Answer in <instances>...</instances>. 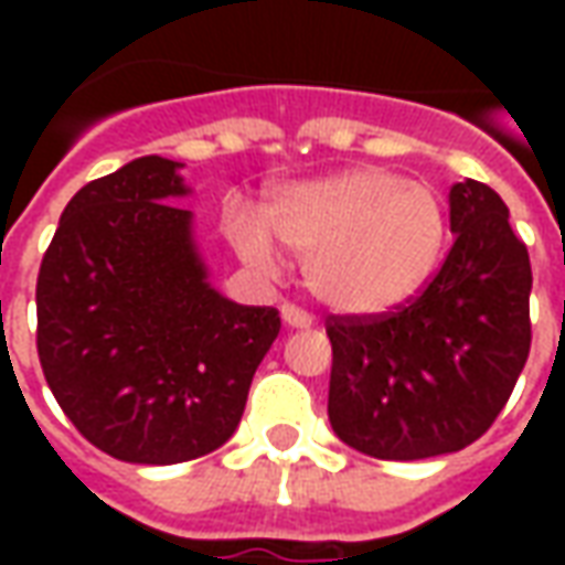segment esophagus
Wrapping results in <instances>:
<instances>
[{"mask_svg":"<svg viewBox=\"0 0 565 565\" xmlns=\"http://www.w3.org/2000/svg\"><path fill=\"white\" fill-rule=\"evenodd\" d=\"M281 318H284V323H287V327H296V330H308V327L315 323V318L308 315L306 308L290 306V302L281 308Z\"/></svg>","mask_w":565,"mask_h":565,"instance_id":"1","label":"esophagus"}]
</instances>
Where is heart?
<instances>
[{"instance_id":"1","label":"heart","mask_w":565,"mask_h":565,"mask_svg":"<svg viewBox=\"0 0 565 565\" xmlns=\"http://www.w3.org/2000/svg\"><path fill=\"white\" fill-rule=\"evenodd\" d=\"M306 263V284L323 306L372 315L399 306L436 269L448 235L436 190L387 169H348L287 186L266 223L230 209L226 235L247 266L275 271V243Z\"/></svg>"}]
</instances>
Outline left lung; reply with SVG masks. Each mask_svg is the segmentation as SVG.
<instances>
[{"instance_id":"8db88e82","label":"left lung","mask_w":565,"mask_h":565,"mask_svg":"<svg viewBox=\"0 0 565 565\" xmlns=\"http://www.w3.org/2000/svg\"><path fill=\"white\" fill-rule=\"evenodd\" d=\"M448 257L381 315H330V424L379 460L472 445L509 403L530 356L533 269L509 209L481 181L450 186Z\"/></svg>"}]
</instances>
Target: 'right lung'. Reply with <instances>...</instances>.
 I'll return each instance as SVG.
<instances>
[{
    "instance_id": "right-lung-1",
    "label": "right lung",
    "mask_w": 565,
    "mask_h": 565,
    "mask_svg": "<svg viewBox=\"0 0 565 565\" xmlns=\"http://www.w3.org/2000/svg\"><path fill=\"white\" fill-rule=\"evenodd\" d=\"M181 162L141 157L68 199L35 311L47 387L115 460L172 466L233 436L278 339V308L235 306L193 245Z\"/></svg>"
}]
</instances>
